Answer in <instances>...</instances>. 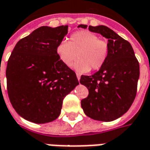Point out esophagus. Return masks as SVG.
<instances>
[{
    "mask_svg": "<svg viewBox=\"0 0 150 150\" xmlns=\"http://www.w3.org/2000/svg\"><path fill=\"white\" fill-rule=\"evenodd\" d=\"M77 79H78V81L80 80V78H81V75L79 74V73H77Z\"/></svg>",
    "mask_w": 150,
    "mask_h": 150,
    "instance_id": "obj_1",
    "label": "esophagus"
}]
</instances>
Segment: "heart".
I'll list each match as a JSON object with an SVG mask.
<instances>
[{
  "label": "heart",
  "mask_w": 150,
  "mask_h": 150,
  "mask_svg": "<svg viewBox=\"0 0 150 150\" xmlns=\"http://www.w3.org/2000/svg\"><path fill=\"white\" fill-rule=\"evenodd\" d=\"M57 54L59 59L66 67L74 64L77 72L87 73L91 70L96 71L105 64L109 54V46L105 40L88 30H81L73 33L70 42L62 40L57 46Z\"/></svg>",
  "instance_id": "1"
}]
</instances>
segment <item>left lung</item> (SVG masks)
<instances>
[{
    "mask_svg": "<svg viewBox=\"0 0 150 150\" xmlns=\"http://www.w3.org/2000/svg\"><path fill=\"white\" fill-rule=\"evenodd\" d=\"M77 27L87 29V25ZM91 32L108 39L105 64L91 76L82 75L80 83L89 91L81 105L86 115L101 121H112L124 115L136 96L139 64L131 45L105 25L89 26Z\"/></svg>",
    "mask_w": 150,
    "mask_h": 150,
    "instance_id": "obj_1",
    "label": "left lung"
}]
</instances>
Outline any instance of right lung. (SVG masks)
Returning a JSON list of instances; mask_svg holds the SVG:
<instances>
[{"label": "right lung", "instance_id": "obj_1", "mask_svg": "<svg viewBox=\"0 0 150 150\" xmlns=\"http://www.w3.org/2000/svg\"><path fill=\"white\" fill-rule=\"evenodd\" d=\"M68 28L41 26L21 39L9 58L8 96L13 108L29 121L45 124L57 119L64 97L79 84L56 51Z\"/></svg>", "mask_w": 150, "mask_h": 150}]
</instances>
